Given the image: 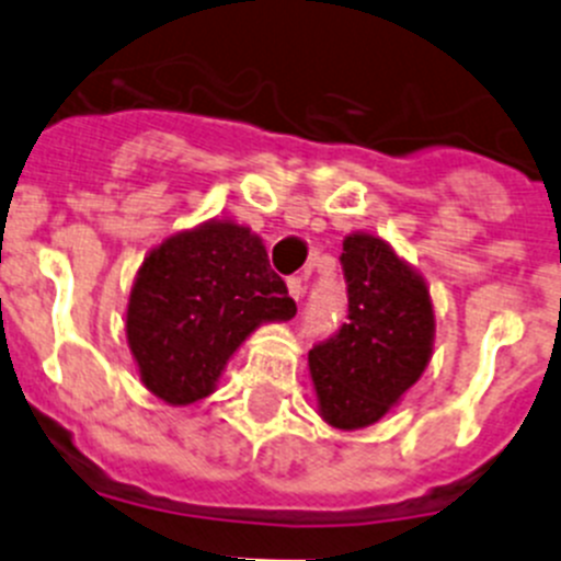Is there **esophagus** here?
Segmentation results:
<instances>
[{
    "label": "esophagus",
    "mask_w": 561,
    "mask_h": 561,
    "mask_svg": "<svg viewBox=\"0 0 561 561\" xmlns=\"http://www.w3.org/2000/svg\"><path fill=\"white\" fill-rule=\"evenodd\" d=\"M287 293H290L293 301H301V296H305V279L301 276H290L287 279Z\"/></svg>",
    "instance_id": "1"
}]
</instances>
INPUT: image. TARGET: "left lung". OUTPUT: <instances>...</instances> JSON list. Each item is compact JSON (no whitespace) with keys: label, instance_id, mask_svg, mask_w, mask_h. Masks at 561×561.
Segmentation results:
<instances>
[{"label":"left lung","instance_id":"8db88e82","mask_svg":"<svg viewBox=\"0 0 561 561\" xmlns=\"http://www.w3.org/2000/svg\"><path fill=\"white\" fill-rule=\"evenodd\" d=\"M348 293L345 323L312 345L318 412L334 428H363L399 404L432 357L428 287L374 234H348L340 254Z\"/></svg>","mask_w":561,"mask_h":561}]
</instances>
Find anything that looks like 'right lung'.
<instances>
[{
    "label": "right lung",
    "mask_w": 561,
    "mask_h": 561,
    "mask_svg": "<svg viewBox=\"0 0 561 561\" xmlns=\"http://www.w3.org/2000/svg\"><path fill=\"white\" fill-rule=\"evenodd\" d=\"M296 301L263 240L232 221L171 234L144 260L129 293L127 340L140 381L165 404L216 390L221 370L265 321H290Z\"/></svg>",
    "instance_id": "obj_1"
}]
</instances>
